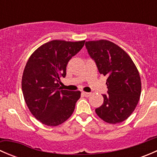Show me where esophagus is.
Wrapping results in <instances>:
<instances>
[{"instance_id":"esophagus-1","label":"esophagus","mask_w":157,"mask_h":157,"mask_svg":"<svg viewBox=\"0 0 157 157\" xmlns=\"http://www.w3.org/2000/svg\"><path fill=\"white\" fill-rule=\"evenodd\" d=\"M82 94H83L84 96H86V97H88V96H90V95H91V93H86V92H82Z\"/></svg>"}]
</instances>
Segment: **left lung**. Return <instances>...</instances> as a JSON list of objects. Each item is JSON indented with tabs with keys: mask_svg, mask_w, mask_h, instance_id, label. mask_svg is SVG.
Here are the masks:
<instances>
[{
	"mask_svg": "<svg viewBox=\"0 0 157 157\" xmlns=\"http://www.w3.org/2000/svg\"><path fill=\"white\" fill-rule=\"evenodd\" d=\"M85 45L99 72L107 77L108 91L102 94L103 104L95 111L105 122H121L131 115L140 99L138 71L129 55L113 42L90 41Z\"/></svg>",
	"mask_w": 157,
	"mask_h": 157,
	"instance_id": "left-lung-1",
	"label": "left lung"
}]
</instances>
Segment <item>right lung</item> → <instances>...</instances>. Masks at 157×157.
Returning <instances> with one entry per match:
<instances>
[{
  "label": "right lung",
  "instance_id": "add662e5",
  "mask_svg": "<svg viewBox=\"0 0 157 157\" xmlns=\"http://www.w3.org/2000/svg\"><path fill=\"white\" fill-rule=\"evenodd\" d=\"M85 41L53 40L36 49L30 56L22 77V90L31 113L42 124L57 126L71 117L80 91L58 87L60 77H65L66 67Z\"/></svg>",
  "mask_w": 157,
  "mask_h": 157
}]
</instances>
